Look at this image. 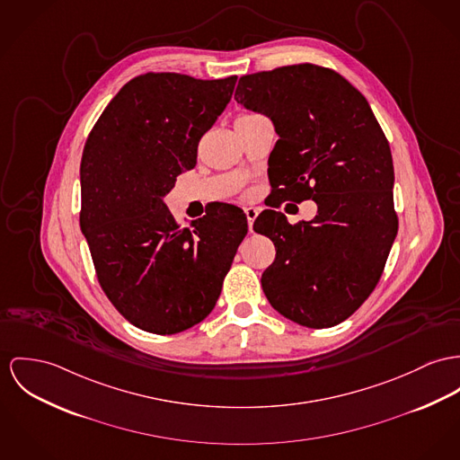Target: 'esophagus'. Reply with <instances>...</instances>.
Wrapping results in <instances>:
<instances>
[{
    "mask_svg": "<svg viewBox=\"0 0 460 460\" xmlns=\"http://www.w3.org/2000/svg\"><path fill=\"white\" fill-rule=\"evenodd\" d=\"M245 213H247L248 229H250V231H253V220L257 218L259 210H257V208H253V207H248V208H245Z\"/></svg>",
    "mask_w": 460,
    "mask_h": 460,
    "instance_id": "esophagus-1",
    "label": "esophagus"
}]
</instances>
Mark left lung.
I'll return each mask as SVG.
<instances>
[{"mask_svg":"<svg viewBox=\"0 0 460 460\" xmlns=\"http://www.w3.org/2000/svg\"><path fill=\"white\" fill-rule=\"evenodd\" d=\"M234 100L275 126L277 192L318 208L296 226L275 210L257 217L253 231L277 248L262 290L283 317L332 327L369 297L397 234L389 142L367 100L329 68L306 63L245 75Z\"/></svg>","mask_w":460,"mask_h":460,"instance_id":"1","label":"left lung"}]
</instances>
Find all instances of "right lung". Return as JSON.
<instances>
[{"label": "right lung", "instance_id": "add662e5", "mask_svg": "<svg viewBox=\"0 0 460 460\" xmlns=\"http://www.w3.org/2000/svg\"><path fill=\"white\" fill-rule=\"evenodd\" d=\"M236 78L140 75L85 142L80 227L108 299L143 331L175 334L208 317L247 234L238 207L218 205L180 227L164 203L178 175L196 166L198 143Z\"/></svg>", "mask_w": 460, "mask_h": 460}]
</instances>
